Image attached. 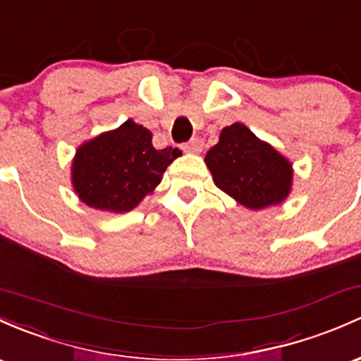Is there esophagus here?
Instances as JSON below:
<instances>
[{"label":"esophagus","mask_w":361,"mask_h":361,"mask_svg":"<svg viewBox=\"0 0 361 361\" xmlns=\"http://www.w3.org/2000/svg\"><path fill=\"white\" fill-rule=\"evenodd\" d=\"M202 147L204 143L200 140H192V142L185 143L183 150L188 152V154H199V152H202Z\"/></svg>","instance_id":"esophagus-1"}]
</instances>
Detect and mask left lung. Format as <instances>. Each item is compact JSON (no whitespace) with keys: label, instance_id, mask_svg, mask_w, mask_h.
<instances>
[{"label":"left lung","instance_id":"left-lung-1","mask_svg":"<svg viewBox=\"0 0 361 361\" xmlns=\"http://www.w3.org/2000/svg\"><path fill=\"white\" fill-rule=\"evenodd\" d=\"M204 162L216 187L247 209L279 206L292 190V162L245 124L223 128Z\"/></svg>","mask_w":361,"mask_h":361}]
</instances>
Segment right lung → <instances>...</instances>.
Instances as JSON below:
<instances>
[{
  "label": "right lung",
  "instance_id": "obj_1",
  "mask_svg": "<svg viewBox=\"0 0 361 361\" xmlns=\"http://www.w3.org/2000/svg\"><path fill=\"white\" fill-rule=\"evenodd\" d=\"M180 150H157L152 133L128 119L119 128L81 143L72 159L74 192L93 209L128 212L155 190Z\"/></svg>",
  "mask_w": 361,
  "mask_h": 361
}]
</instances>
